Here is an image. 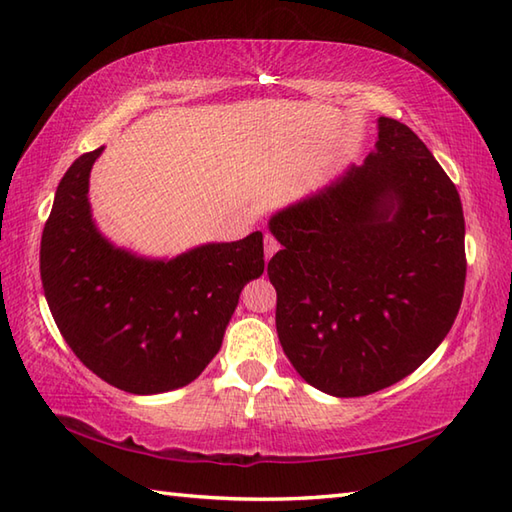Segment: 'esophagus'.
Wrapping results in <instances>:
<instances>
[{"instance_id":"esophagus-1","label":"esophagus","mask_w":512,"mask_h":512,"mask_svg":"<svg viewBox=\"0 0 512 512\" xmlns=\"http://www.w3.org/2000/svg\"><path fill=\"white\" fill-rule=\"evenodd\" d=\"M279 250V242L277 239L270 235V233H266V237H264V253H266V259H270L273 257L275 253Z\"/></svg>"}]
</instances>
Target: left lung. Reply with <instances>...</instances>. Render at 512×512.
Returning a JSON list of instances; mask_svg holds the SVG:
<instances>
[{"label": "left lung", "mask_w": 512, "mask_h": 512, "mask_svg": "<svg viewBox=\"0 0 512 512\" xmlns=\"http://www.w3.org/2000/svg\"><path fill=\"white\" fill-rule=\"evenodd\" d=\"M284 246L268 262L277 334L299 376L336 398L409 376L458 317L460 193L427 145L378 118L376 151L270 217Z\"/></svg>", "instance_id": "8db88e82"}]
</instances>
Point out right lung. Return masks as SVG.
<instances>
[{
    "instance_id": "obj_1",
    "label": "right lung",
    "mask_w": 512,
    "mask_h": 512,
    "mask_svg": "<svg viewBox=\"0 0 512 512\" xmlns=\"http://www.w3.org/2000/svg\"><path fill=\"white\" fill-rule=\"evenodd\" d=\"M103 147L61 178L41 235V284L79 361L129 394L189 385L220 352L239 292L264 273V235L169 259L116 248L92 222L90 171Z\"/></svg>"
}]
</instances>
